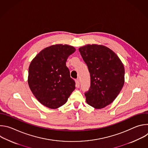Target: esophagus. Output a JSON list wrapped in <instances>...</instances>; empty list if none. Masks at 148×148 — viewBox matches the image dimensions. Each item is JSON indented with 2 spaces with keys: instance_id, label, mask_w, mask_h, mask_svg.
<instances>
[{
  "instance_id": "obj_1",
  "label": "esophagus",
  "mask_w": 148,
  "mask_h": 148,
  "mask_svg": "<svg viewBox=\"0 0 148 148\" xmlns=\"http://www.w3.org/2000/svg\"><path fill=\"white\" fill-rule=\"evenodd\" d=\"M80 86V84H79V81L78 79H76L75 80V86L77 88H79Z\"/></svg>"
}]
</instances>
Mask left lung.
I'll use <instances>...</instances> for the list:
<instances>
[{
  "instance_id": "obj_1",
  "label": "left lung",
  "mask_w": 148,
  "mask_h": 148,
  "mask_svg": "<svg viewBox=\"0 0 148 148\" xmlns=\"http://www.w3.org/2000/svg\"><path fill=\"white\" fill-rule=\"evenodd\" d=\"M78 50L90 74L86 101L96 109L104 108L114 101L123 86L124 66L117 55L104 46L88 45Z\"/></svg>"
}]
</instances>
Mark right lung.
<instances>
[{
  "instance_id": "1",
  "label": "right lung",
  "mask_w": 148,
  "mask_h": 148,
  "mask_svg": "<svg viewBox=\"0 0 148 148\" xmlns=\"http://www.w3.org/2000/svg\"><path fill=\"white\" fill-rule=\"evenodd\" d=\"M75 49L56 45L41 50L29 68L28 84L36 99L45 107L56 109L65 104L75 88L66 61Z\"/></svg>"
}]
</instances>
